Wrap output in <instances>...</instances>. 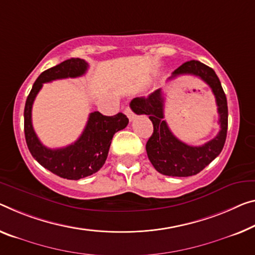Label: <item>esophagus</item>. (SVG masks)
<instances>
[{
    "mask_svg": "<svg viewBox=\"0 0 255 255\" xmlns=\"http://www.w3.org/2000/svg\"><path fill=\"white\" fill-rule=\"evenodd\" d=\"M124 113H125V115H127V116L128 117V120H130V121H133V120L135 119L134 113H133V112L131 111V108H130V107H127V108H125Z\"/></svg>",
    "mask_w": 255,
    "mask_h": 255,
    "instance_id": "1",
    "label": "esophagus"
}]
</instances>
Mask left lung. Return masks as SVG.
Here are the masks:
<instances>
[{"instance_id":"obj_1","label":"left lung","mask_w":255,"mask_h":255,"mask_svg":"<svg viewBox=\"0 0 255 255\" xmlns=\"http://www.w3.org/2000/svg\"><path fill=\"white\" fill-rule=\"evenodd\" d=\"M180 75H193L204 81L212 89L218 106L220 131L215 138L202 146H189L179 140L164 120V97L162 89L156 90L147 98H134L131 101L133 112L148 115L154 125V132L147 141L146 150L156 171L168 177H190L201 172L219 156L227 138L228 130V106L220 80L214 70L198 60L182 64L172 73L168 80Z\"/></svg>"}]
</instances>
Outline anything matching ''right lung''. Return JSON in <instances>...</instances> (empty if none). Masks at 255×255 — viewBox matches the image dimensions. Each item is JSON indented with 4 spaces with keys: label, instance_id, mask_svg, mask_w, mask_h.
Returning <instances> with one entry per match:
<instances>
[{
    "label": "right lung",
    "instance_id": "1",
    "mask_svg": "<svg viewBox=\"0 0 255 255\" xmlns=\"http://www.w3.org/2000/svg\"><path fill=\"white\" fill-rule=\"evenodd\" d=\"M88 67L85 60L72 58L44 70L35 81L23 112L25 138L30 154L46 170L68 180L89 177L99 171L107 159L113 136L117 131L127 128L128 123V119L122 113L105 116L99 112H93L90 114L80 138L67 147L50 149L37 138L32 124V107L43 83L61 78L80 77L87 73Z\"/></svg>",
    "mask_w": 255,
    "mask_h": 255
}]
</instances>
